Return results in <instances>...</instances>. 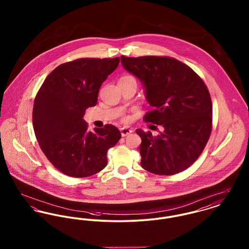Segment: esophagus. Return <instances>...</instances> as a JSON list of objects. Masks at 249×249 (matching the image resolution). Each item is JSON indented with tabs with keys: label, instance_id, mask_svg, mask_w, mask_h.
<instances>
[{
	"label": "esophagus",
	"instance_id": "34e87169",
	"mask_svg": "<svg viewBox=\"0 0 249 249\" xmlns=\"http://www.w3.org/2000/svg\"><path fill=\"white\" fill-rule=\"evenodd\" d=\"M120 132H121V135L123 137H125V136H127L128 134H130L131 132H132V130L129 129V128H121L120 129Z\"/></svg>",
	"mask_w": 249,
	"mask_h": 249
}]
</instances>
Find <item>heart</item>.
Here are the masks:
<instances>
[{"mask_svg":"<svg viewBox=\"0 0 249 249\" xmlns=\"http://www.w3.org/2000/svg\"><path fill=\"white\" fill-rule=\"evenodd\" d=\"M119 82H133V83H136V80L132 75H124V76L120 77L118 83ZM128 120H129L128 117H123V121H128Z\"/></svg>","mask_w":249,"mask_h":249,"instance_id":"heart-1","label":"heart"}]
</instances>
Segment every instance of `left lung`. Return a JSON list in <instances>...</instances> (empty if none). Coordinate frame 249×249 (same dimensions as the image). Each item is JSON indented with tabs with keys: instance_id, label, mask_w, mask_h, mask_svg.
<instances>
[{
	"instance_id": "1",
	"label": "left lung",
	"mask_w": 249,
	"mask_h": 249,
	"mask_svg": "<svg viewBox=\"0 0 249 249\" xmlns=\"http://www.w3.org/2000/svg\"><path fill=\"white\" fill-rule=\"evenodd\" d=\"M126 71L140 79L153 107L146 122L161 125L153 136L140 129L142 167L156 175L171 176L198 159L213 129V105L203 80L184 63L169 56L126 57Z\"/></svg>"
}]
</instances>
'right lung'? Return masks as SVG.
I'll return each mask as SVG.
<instances>
[{
	"mask_svg": "<svg viewBox=\"0 0 249 249\" xmlns=\"http://www.w3.org/2000/svg\"><path fill=\"white\" fill-rule=\"evenodd\" d=\"M120 59L79 58L61 64L45 79L33 108L34 131L47 159L65 175L85 178L107 165V151L121 138L111 124L88 131L86 110Z\"/></svg>",
	"mask_w": 249,
	"mask_h": 249,
	"instance_id": "obj_1",
	"label": "right lung"
}]
</instances>
